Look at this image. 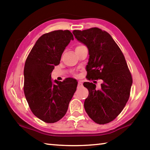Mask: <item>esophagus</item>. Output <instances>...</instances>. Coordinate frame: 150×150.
<instances>
[{
	"mask_svg": "<svg viewBox=\"0 0 150 150\" xmlns=\"http://www.w3.org/2000/svg\"><path fill=\"white\" fill-rule=\"evenodd\" d=\"M82 86H83L82 82H81V81H79V82H78V87H82Z\"/></svg>",
	"mask_w": 150,
	"mask_h": 150,
	"instance_id": "obj_1",
	"label": "esophagus"
}]
</instances>
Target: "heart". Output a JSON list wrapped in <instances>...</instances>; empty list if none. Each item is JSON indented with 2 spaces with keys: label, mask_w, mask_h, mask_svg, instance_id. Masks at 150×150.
<instances>
[{
  "label": "heart",
  "mask_w": 150,
  "mask_h": 150,
  "mask_svg": "<svg viewBox=\"0 0 150 150\" xmlns=\"http://www.w3.org/2000/svg\"><path fill=\"white\" fill-rule=\"evenodd\" d=\"M80 46H82V45H79V46H77V47H80Z\"/></svg>",
  "instance_id": "obj_1"
}]
</instances>
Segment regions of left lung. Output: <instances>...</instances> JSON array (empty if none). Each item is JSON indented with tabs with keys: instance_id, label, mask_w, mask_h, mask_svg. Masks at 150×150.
<instances>
[{
	"instance_id": "obj_1",
	"label": "left lung",
	"mask_w": 150,
	"mask_h": 150,
	"mask_svg": "<svg viewBox=\"0 0 150 150\" xmlns=\"http://www.w3.org/2000/svg\"><path fill=\"white\" fill-rule=\"evenodd\" d=\"M73 34L88 50L87 78L103 81L100 89L96 88V81L83 83L88 91L84 103L86 112L96 123H109L121 112L130 97L132 78L125 57L106 31L92 28L73 30Z\"/></svg>"
}]
</instances>
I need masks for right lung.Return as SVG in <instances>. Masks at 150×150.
Here are the masks:
<instances>
[{
  "instance_id": "add662e5",
  "label": "right lung",
  "mask_w": 150,
  "mask_h": 150,
  "mask_svg": "<svg viewBox=\"0 0 150 150\" xmlns=\"http://www.w3.org/2000/svg\"><path fill=\"white\" fill-rule=\"evenodd\" d=\"M73 40L69 30H55L42 35L25 62V96L33 114L46 123L56 122L65 116L77 89L76 79L55 80V85L51 77L63 51Z\"/></svg>"
}]
</instances>
